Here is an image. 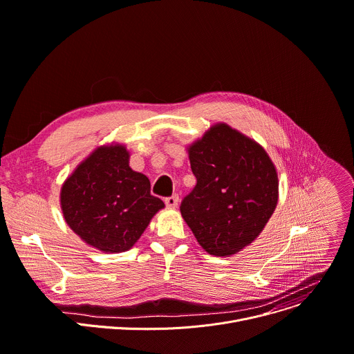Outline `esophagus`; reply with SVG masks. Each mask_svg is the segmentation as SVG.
I'll return each mask as SVG.
<instances>
[{"label":"esophagus","instance_id":"1","mask_svg":"<svg viewBox=\"0 0 354 354\" xmlns=\"http://www.w3.org/2000/svg\"><path fill=\"white\" fill-rule=\"evenodd\" d=\"M178 202H179V196H178V195H174V196L165 199V205H167L168 207H172V209H175V207L178 206Z\"/></svg>","mask_w":354,"mask_h":354}]
</instances>
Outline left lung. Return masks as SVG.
<instances>
[{
  "mask_svg": "<svg viewBox=\"0 0 354 354\" xmlns=\"http://www.w3.org/2000/svg\"><path fill=\"white\" fill-rule=\"evenodd\" d=\"M196 186L180 213L205 251L229 257L250 245L278 203V174L266 149L226 122L187 147Z\"/></svg>",
  "mask_w": 354,
  "mask_h": 354,
  "instance_id": "obj_1",
  "label": "left lung"
}]
</instances>
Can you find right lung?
Instances as JSON below:
<instances>
[{
  "instance_id": "add662e5",
  "label": "right lung",
  "mask_w": 354,
  "mask_h": 354,
  "mask_svg": "<svg viewBox=\"0 0 354 354\" xmlns=\"http://www.w3.org/2000/svg\"><path fill=\"white\" fill-rule=\"evenodd\" d=\"M149 190V179L131 169L125 145H102L63 182L60 209L86 244L103 252H124L165 207Z\"/></svg>"
}]
</instances>
